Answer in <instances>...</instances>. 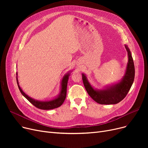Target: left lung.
<instances>
[{
  "label": "left lung",
  "instance_id": "left-lung-1",
  "mask_svg": "<svg viewBox=\"0 0 148 148\" xmlns=\"http://www.w3.org/2000/svg\"><path fill=\"white\" fill-rule=\"evenodd\" d=\"M125 48L128 53V62L125 75L119 83L106 89L97 90L91 86L86 75L82 74V80L88 94L95 101L100 104H115L119 103L127 96L133 83L135 75L134 62L131 52L126 45Z\"/></svg>",
  "mask_w": 148,
  "mask_h": 148
}]
</instances>
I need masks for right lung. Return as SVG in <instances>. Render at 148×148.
Wrapping results in <instances>:
<instances>
[{"label":"right lung","instance_id":"1","mask_svg":"<svg viewBox=\"0 0 148 148\" xmlns=\"http://www.w3.org/2000/svg\"><path fill=\"white\" fill-rule=\"evenodd\" d=\"M69 76V74H68L63 77V79L62 80L61 91H60V94L58 98L54 99L51 101H37L29 97L20 88V86L18 85L17 78V84H18L19 90L21 93V94L24 96L31 104H32L34 106H35L38 108H40V109L50 110V109H53V108H56L60 107L64 102L66 96V88H67V84H68Z\"/></svg>","mask_w":148,"mask_h":148}]
</instances>
